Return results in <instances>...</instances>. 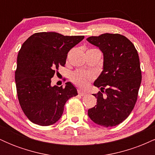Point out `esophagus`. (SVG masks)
Returning <instances> with one entry per match:
<instances>
[{
  "label": "esophagus",
  "instance_id": "obj_1",
  "mask_svg": "<svg viewBox=\"0 0 155 155\" xmlns=\"http://www.w3.org/2000/svg\"><path fill=\"white\" fill-rule=\"evenodd\" d=\"M78 93H79V95L81 96H85L87 95L86 92H84L82 91H81V90H79V91H78Z\"/></svg>",
  "mask_w": 155,
  "mask_h": 155
}]
</instances>
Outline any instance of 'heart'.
Here are the masks:
<instances>
[{"instance_id": "1", "label": "heart", "mask_w": 155, "mask_h": 155, "mask_svg": "<svg viewBox=\"0 0 155 155\" xmlns=\"http://www.w3.org/2000/svg\"><path fill=\"white\" fill-rule=\"evenodd\" d=\"M71 79L76 86L80 88H84L91 81L92 76L82 71H76L71 74Z\"/></svg>"}]
</instances>
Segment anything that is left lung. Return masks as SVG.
<instances>
[{"instance_id":"left-lung-1","label":"left lung","mask_w":155,"mask_h":155,"mask_svg":"<svg viewBox=\"0 0 155 155\" xmlns=\"http://www.w3.org/2000/svg\"><path fill=\"white\" fill-rule=\"evenodd\" d=\"M87 41L104 54L103 71L94 82L101 92L93 94L97 105L88 110V116L103 127L116 126L127 118L138 97L141 82L138 51L128 38L117 33L91 36Z\"/></svg>"}]
</instances>
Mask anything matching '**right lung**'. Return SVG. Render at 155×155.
I'll return each instance as SVG.
<instances>
[{"label":"right lung","mask_w":155,"mask_h":155,"mask_svg":"<svg viewBox=\"0 0 155 155\" xmlns=\"http://www.w3.org/2000/svg\"><path fill=\"white\" fill-rule=\"evenodd\" d=\"M84 35L68 36L55 32L34 33L23 43L17 55L15 81L23 112L33 123L48 126L58 122L65 103L78 95L71 82L51 86L55 70L64 66L68 51Z\"/></svg>","instance_id":"obj_1"}]
</instances>
